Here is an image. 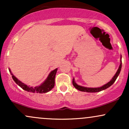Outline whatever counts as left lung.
Segmentation results:
<instances>
[{"label": "left lung", "mask_w": 129, "mask_h": 129, "mask_svg": "<svg viewBox=\"0 0 129 129\" xmlns=\"http://www.w3.org/2000/svg\"><path fill=\"white\" fill-rule=\"evenodd\" d=\"M121 60H120V65H119V68H118V70H117L116 73H115V75H114L113 78H112V79L109 81V82H107V84H106L105 85H103V86L100 87H83L81 86V85H78V84L76 83L75 81V78L73 79V86L76 88L77 90H79L81 91H84V92H88V93H96V92H99V91H102L105 89H107V88H109V87H110L111 85L113 84L114 82H115L116 79L118 78V76H119V73H120L121 67H122V61H121V58H122V56L121 55Z\"/></svg>", "instance_id": "8db88e82"}]
</instances>
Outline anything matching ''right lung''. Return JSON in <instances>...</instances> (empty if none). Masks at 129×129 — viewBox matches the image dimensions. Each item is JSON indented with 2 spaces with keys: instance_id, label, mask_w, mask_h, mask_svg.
I'll list each match as a JSON object with an SVG mask.
<instances>
[{
  "instance_id": "obj_1",
  "label": "right lung",
  "mask_w": 129,
  "mask_h": 129,
  "mask_svg": "<svg viewBox=\"0 0 129 129\" xmlns=\"http://www.w3.org/2000/svg\"><path fill=\"white\" fill-rule=\"evenodd\" d=\"M57 69H54V70L51 71L49 73L48 77L47 78L45 81L42 82L41 85L36 87H31L29 85H27L26 84L21 82L20 80L17 79L16 77L11 72V70L9 69L10 73L12 75L13 79L14 80V82H16L19 86H20L22 89H23L25 91H29L33 93H44L48 92L50 91L54 86V79H55L56 74L57 72Z\"/></svg>"
}]
</instances>
